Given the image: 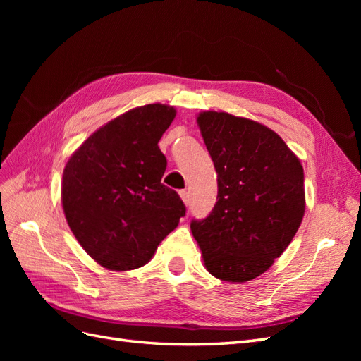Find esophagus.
<instances>
[{
    "instance_id": "34e87169",
    "label": "esophagus",
    "mask_w": 361,
    "mask_h": 361,
    "mask_svg": "<svg viewBox=\"0 0 361 361\" xmlns=\"http://www.w3.org/2000/svg\"><path fill=\"white\" fill-rule=\"evenodd\" d=\"M179 195H180V199L183 200V203H185V204H188V203H190V192H188V191L182 190V191H179Z\"/></svg>"
}]
</instances>
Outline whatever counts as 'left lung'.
<instances>
[{"instance_id":"1","label":"left lung","mask_w":361,"mask_h":361,"mask_svg":"<svg viewBox=\"0 0 361 361\" xmlns=\"http://www.w3.org/2000/svg\"><path fill=\"white\" fill-rule=\"evenodd\" d=\"M197 125L218 174V195L204 220L191 221V232L214 277L245 283L264 274L297 233L304 170L285 141L255 120L203 111Z\"/></svg>"}]
</instances>
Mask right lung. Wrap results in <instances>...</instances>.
I'll return each instance as SVG.
<instances>
[{
  "label": "right lung",
  "mask_w": 361,
  "mask_h": 361,
  "mask_svg": "<svg viewBox=\"0 0 361 361\" xmlns=\"http://www.w3.org/2000/svg\"><path fill=\"white\" fill-rule=\"evenodd\" d=\"M174 117L164 104L129 110L93 133L64 167V216L87 255L106 269L146 265L187 211L161 182L167 159L158 141Z\"/></svg>",
  "instance_id": "obj_1"
}]
</instances>
